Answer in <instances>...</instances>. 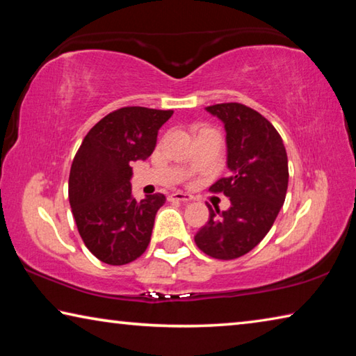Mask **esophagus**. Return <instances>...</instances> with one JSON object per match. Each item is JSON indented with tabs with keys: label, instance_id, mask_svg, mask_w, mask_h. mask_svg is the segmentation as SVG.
Segmentation results:
<instances>
[{
	"label": "esophagus",
	"instance_id": "obj_1",
	"mask_svg": "<svg viewBox=\"0 0 356 356\" xmlns=\"http://www.w3.org/2000/svg\"><path fill=\"white\" fill-rule=\"evenodd\" d=\"M193 200V196L188 195V193H182V191H176L170 196V201H177V202H190Z\"/></svg>",
	"mask_w": 356,
	"mask_h": 356
}]
</instances>
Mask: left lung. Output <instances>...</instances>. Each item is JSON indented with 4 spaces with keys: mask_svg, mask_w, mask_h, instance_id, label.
I'll list each match as a JSON object with an SVG mask.
<instances>
[{
    "mask_svg": "<svg viewBox=\"0 0 356 356\" xmlns=\"http://www.w3.org/2000/svg\"><path fill=\"white\" fill-rule=\"evenodd\" d=\"M206 110L225 124L229 176L210 186L231 200L227 210L209 207V221L196 232L197 248L231 261L250 252L267 236L284 204L289 168L284 143L262 114L242 104Z\"/></svg>",
    "mask_w": 356,
    "mask_h": 356,
    "instance_id": "8db88e82",
    "label": "left lung"
}]
</instances>
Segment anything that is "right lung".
<instances>
[{
    "instance_id": "obj_1",
    "label": "right lung",
    "mask_w": 356,
    "mask_h": 356,
    "mask_svg": "<svg viewBox=\"0 0 356 356\" xmlns=\"http://www.w3.org/2000/svg\"><path fill=\"white\" fill-rule=\"evenodd\" d=\"M172 110L125 106L106 114L84 136L72 161L69 201L78 232L99 261L125 265L146 251L161 193L131 196V161L154 152L161 125Z\"/></svg>"
}]
</instances>
